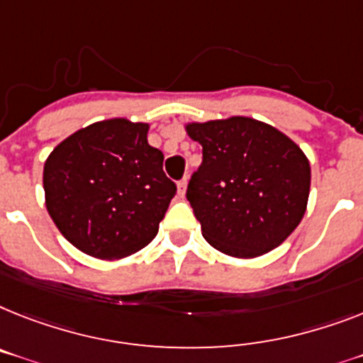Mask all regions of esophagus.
<instances>
[{
  "label": "esophagus",
  "mask_w": 363,
  "mask_h": 363,
  "mask_svg": "<svg viewBox=\"0 0 363 363\" xmlns=\"http://www.w3.org/2000/svg\"><path fill=\"white\" fill-rule=\"evenodd\" d=\"M185 189H187V178L179 179V182H178V196H182V199H184Z\"/></svg>",
  "instance_id": "obj_1"
}]
</instances>
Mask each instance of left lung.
Returning a JSON list of instances; mask_svg holds the SVG:
<instances>
[{"label":"left lung","mask_w":363,"mask_h":363,"mask_svg":"<svg viewBox=\"0 0 363 363\" xmlns=\"http://www.w3.org/2000/svg\"><path fill=\"white\" fill-rule=\"evenodd\" d=\"M202 164L187 200L203 239L233 257H257L282 245L306 213L311 170L287 135L248 116L191 122Z\"/></svg>","instance_id":"left-lung-1"}]
</instances>
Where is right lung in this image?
<instances>
[{"label": "right lung", "instance_id": "obj_1", "mask_svg": "<svg viewBox=\"0 0 363 363\" xmlns=\"http://www.w3.org/2000/svg\"><path fill=\"white\" fill-rule=\"evenodd\" d=\"M148 130L128 118L94 122L48 155V213L81 252L121 259L157 235L176 185L163 172V152L148 145Z\"/></svg>", "mask_w": 363, "mask_h": 363}]
</instances>
